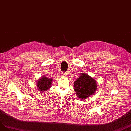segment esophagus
<instances>
[{"mask_svg": "<svg viewBox=\"0 0 131 131\" xmlns=\"http://www.w3.org/2000/svg\"><path fill=\"white\" fill-rule=\"evenodd\" d=\"M61 75H62V76H66L67 75V73L66 72H62L61 73Z\"/></svg>", "mask_w": 131, "mask_h": 131, "instance_id": "obj_1", "label": "esophagus"}]
</instances>
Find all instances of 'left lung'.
I'll use <instances>...</instances> for the list:
<instances>
[{"instance_id": "obj_1", "label": "left lung", "mask_w": 131, "mask_h": 131, "mask_svg": "<svg viewBox=\"0 0 131 131\" xmlns=\"http://www.w3.org/2000/svg\"><path fill=\"white\" fill-rule=\"evenodd\" d=\"M97 88V83L94 78L85 73L81 75L74 82V91L76 96L85 99L94 94Z\"/></svg>"}]
</instances>
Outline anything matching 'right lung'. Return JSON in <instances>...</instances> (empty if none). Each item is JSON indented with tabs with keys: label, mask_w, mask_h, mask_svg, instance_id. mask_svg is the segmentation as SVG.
<instances>
[{
	"label": "right lung",
	"mask_w": 131,
	"mask_h": 131,
	"mask_svg": "<svg viewBox=\"0 0 131 131\" xmlns=\"http://www.w3.org/2000/svg\"><path fill=\"white\" fill-rule=\"evenodd\" d=\"M52 82L53 78H48L46 76H42L37 82V86L38 91L42 93L45 92V91L50 88Z\"/></svg>",
	"instance_id": "1"
}]
</instances>
